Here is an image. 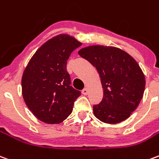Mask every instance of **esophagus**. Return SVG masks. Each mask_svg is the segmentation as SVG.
Here are the masks:
<instances>
[{
    "mask_svg": "<svg viewBox=\"0 0 159 159\" xmlns=\"http://www.w3.org/2000/svg\"><path fill=\"white\" fill-rule=\"evenodd\" d=\"M82 93H83V95H87L89 94V89H88L87 88H84L83 90H82Z\"/></svg>",
    "mask_w": 159,
    "mask_h": 159,
    "instance_id": "34e87169",
    "label": "esophagus"
}]
</instances>
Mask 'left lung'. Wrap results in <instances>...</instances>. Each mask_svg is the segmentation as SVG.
Masks as SVG:
<instances>
[{
	"label": "left lung",
	"mask_w": 159,
	"mask_h": 159,
	"mask_svg": "<svg viewBox=\"0 0 159 159\" xmlns=\"http://www.w3.org/2000/svg\"><path fill=\"white\" fill-rule=\"evenodd\" d=\"M78 54L98 71L103 89L101 102L93 106L101 121L117 124L129 118L141 101L145 87V75L136 60L114 46L90 45Z\"/></svg>",
	"instance_id": "8db88e82"
}]
</instances>
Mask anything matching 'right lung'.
<instances>
[{
  "label": "right lung",
  "mask_w": 159,
  "mask_h": 159,
  "mask_svg": "<svg viewBox=\"0 0 159 159\" xmlns=\"http://www.w3.org/2000/svg\"><path fill=\"white\" fill-rule=\"evenodd\" d=\"M82 45L69 34L46 41L32 57L23 72L22 95L33 115L47 124H59L71 114L81 92L70 86L66 64Z\"/></svg>",
  "instance_id": "1"
}]
</instances>
